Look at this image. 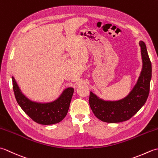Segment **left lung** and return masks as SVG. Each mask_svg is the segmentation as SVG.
Here are the masks:
<instances>
[{
  "label": "left lung",
  "mask_w": 158,
  "mask_h": 158,
  "mask_svg": "<svg viewBox=\"0 0 158 158\" xmlns=\"http://www.w3.org/2000/svg\"><path fill=\"white\" fill-rule=\"evenodd\" d=\"M143 70L136 85L126 98L116 102L104 101L90 92L89 103L97 118L107 123H118L130 119L145 105L148 98L152 79V62L145 43L140 41Z\"/></svg>",
  "instance_id": "8db88e82"
}]
</instances>
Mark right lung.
<instances>
[{
	"instance_id": "1",
	"label": "right lung",
	"mask_w": 158,
	"mask_h": 158,
	"mask_svg": "<svg viewBox=\"0 0 158 158\" xmlns=\"http://www.w3.org/2000/svg\"><path fill=\"white\" fill-rule=\"evenodd\" d=\"M12 81L13 92L18 105L35 122L43 125H51L59 123L66 117L73 94V88L65 89L54 102L41 104L28 100L20 91L13 77Z\"/></svg>"
}]
</instances>
